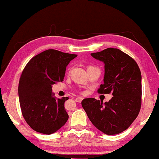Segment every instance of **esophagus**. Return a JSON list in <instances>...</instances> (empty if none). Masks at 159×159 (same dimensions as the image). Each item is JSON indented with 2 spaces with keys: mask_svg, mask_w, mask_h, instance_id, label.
<instances>
[{
  "mask_svg": "<svg viewBox=\"0 0 159 159\" xmlns=\"http://www.w3.org/2000/svg\"><path fill=\"white\" fill-rule=\"evenodd\" d=\"M84 99L82 97H79V98H75V101L78 102H80L82 101V100Z\"/></svg>",
  "mask_w": 159,
  "mask_h": 159,
  "instance_id": "1",
  "label": "esophagus"
}]
</instances>
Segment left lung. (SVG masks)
<instances>
[{"instance_id": "left-lung-1", "label": "left lung", "mask_w": 159, "mask_h": 159, "mask_svg": "<svg viewBox=\"0 0 159 159\" xmlns=\"http://www.w3.org/2000/svg\"><path fill=\"white\" fill-rule=\"evenodd\" d=\"M90 55L105 65L104 83L98 92H112L113 97L105 103L93 98H85L81 102L82 107L98 130L107 135L117 134L127 129L139 112L140 69L134 60L120 49L107 48Z\"/></svg>"}]
</instances>
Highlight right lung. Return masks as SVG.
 <instances>
[{"label": "right lung", "mask_w": 159, "mask_h": 159, "mask_svg": "<svg viewBox=\"0 0 159 159\" xmlns=\"http://www.w3.org/2000/svg\"><path fill=\"white\" fill-rule=\"evenodd\" d=\"M76 54L48 49L27 63L20 79L18 96L22 114L32 129L44 134L56 132L69 119L64 102L52 93V85L64 80L66 66Z\"/></svg>", "instance_id": "obj_1"}]
</instances>
